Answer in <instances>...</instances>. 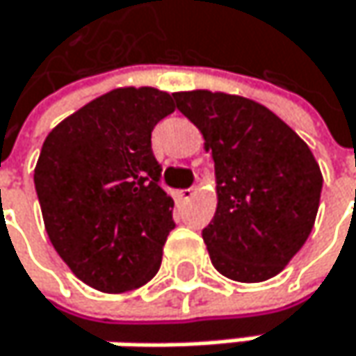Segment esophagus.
Listing matches in <instances>:
<instances>
[{
	"instance_id": "obj_1",
	"label": "esophagus",
	"mask_w": 356,
	"mask_h": 356,
	"mask_svg": "<svg viewBox=\"0 0 356 356\" xmlns=\"http://www.w3.org/2000/svg\"><path fill=\"white\" fill-rule=\"evenodd\" d=\"M195 195H197V188H186V191H180L178 193V197L182 200H191Z\"/></svg>"
}]
</instances>
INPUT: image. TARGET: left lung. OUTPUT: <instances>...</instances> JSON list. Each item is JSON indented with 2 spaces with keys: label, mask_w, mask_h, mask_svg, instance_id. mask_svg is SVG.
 <instances>
[{
  "label": "left lung",
  "mask_w": 356,
  "mask_h": 356,
  "mask_svg": "<svg viewBox=\"0 0 356 356\" xmlns=\"http://www.w3.org/2000/svg\"><path fill=\"white\" fill-rule=\"evenodd\" d=\"M174 100L215 161L217 209L202 229L213 266L240 283L277 277L316 223L324 178L312 149L244 96L193 90Z\"/></svg>",
  "instance_id": "8db88e82"
}]
</instances>
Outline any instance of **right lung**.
<instances>
[{
    "mask_svg": "<svg viewBox=\"0 0 356 356\" xmlns=\"http://www.w3.org/2000/svg\"><path fill=\"white\" fill-rule=\"evenodd\" d=\"M176 111L168 92L116 88L61 120L34 168L44 229L71 273L102 293L149 283L174 229L152 131Z\"/></svg>",
    "mask_w": 356,
    "mask_h": 356,
    "instance_id": "obj_1",
    "label": "right lung"
}]
</instances>
